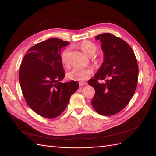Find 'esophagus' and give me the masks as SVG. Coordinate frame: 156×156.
<instances>
[{
	"label": "esophagus",
	"instance_id": "1",
	"mask_svg": "<svg viewBox=\"0 0 156 156\" xmlns=\"http://www.w3.org/2000/svg\"><path fill=\"white\" fill-rule=\"evenodd\" d=\"M87 84L86 82H79V86H85V85H86Z\"/></svg>",
	"mask_w": 156,
	"mask_h": 156
}]
</instances>
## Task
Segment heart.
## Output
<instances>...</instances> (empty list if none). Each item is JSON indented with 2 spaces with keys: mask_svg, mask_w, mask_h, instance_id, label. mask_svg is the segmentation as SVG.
Listing matches in <instances>:
<instances>
[{
  "mask_svg": "<svg viewBox=\"0 0 156 156\" xmlns=\"http://www.w3.org/2000/svg\"><path fill=\"white\" fill-rule=\"evenodd\" d=\"M79 47L87 56L92 57L94 55L97 51V45L93 42L89 41H84L79 44ZM68 49L64 50L61 54L60 58L62 62L65 66H67L69 63L68 58ZM102 58L101 57H97L94 59L96 64H99ZM93 73V70L90 68H81L74 67L71 70L68 72L66 74L67 78L74 81H84L90 77Z\"/></svg>",
  "mask_w": 156,
  "mask_h": 156,
  "instance_id": "1",
  "label": "heart"
}]
</instances>
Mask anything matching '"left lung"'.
I'll list each match as a JSON object with an SVG mask.
<instances>
[{
  "label": "left lung",
  "instance_id": "obj_1",
  "mask_svg": "<svg viewBox=\"0 0 156 156\" xmlns=\"http://www.w3.org/2000/svg\"><path fill=\"white\" fill-rule=\"evenodd\" d=\"M102 42L104 62L89 85L95 89L92 105L98 113L112 115L127 106L134 94L138 65L132 48L127 42L110 33L96 36ZM100 79L105 81L100 84Z\"/></svg>",
  "mask_w": 156,
  "mask_h": 156
}]
</instances>
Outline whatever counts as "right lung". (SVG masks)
Here are the masks:
<instances>
[{
  "label": "right lung",
  "mask_w": 156,
  "mask_h": 156,
  "mask_svg": "<svg viewBox=\"0 0 156 156\" xmlns=\"http://www.w3.org/2000/svg\"><path fill=\"white\" fill-rule=\"evenodd\" d=\"M70 43L50 38L28 49L22 61L19 80L28 106L41 116L55 118L62 113L78 83H62L64 70L60 50Z\"/></svg>",
  "instance_id": "right-lung-1"
}]
</instances>
